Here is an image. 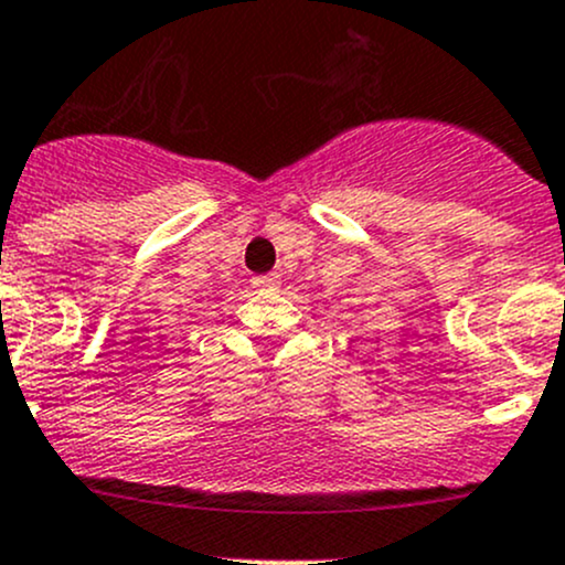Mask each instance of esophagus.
<instances>
[{
	"label": "esophagus",
	"instance_id": "34e87169",
	"mask_svg": "<svg viewBox=\"0 0 565 565\" xmlns=\"http://www.w3.org/2000/svg\"><path fill=\"white\" fill-rule=\"evenodd\" d=\"M278 276L276 273H267V276H256L254 278V287L259 289V292H273V289H278Z\"/></svg>",
	"mask_w": 565,
	"mask_h": 565
}]
</instances>
